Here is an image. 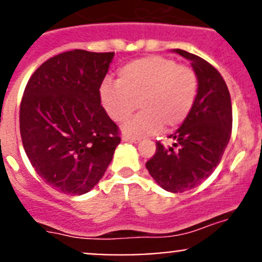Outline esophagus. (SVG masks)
I'll return each instance as SVG.
<instances>
[{"instance_id":"1","label":"esophagus","mask_w":262,"mask_h":262,"mask_svg":"<svg viewBox=\"0 0 262 262\" xmlns=\"http://www.w3.org/2000/svg\"><path fill=\"white\" fill-rule=\"evenodd\" d=\"M124 142H133V143H137V142L141 141L139 137H130V136H123Z\"/></svg>"}]
</instances>
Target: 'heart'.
<instances>
[{
  "label": "heart",
  "mask_w": 262,
  "mask_h": 262,
  "mask_svg": "<svg viewBox=\"0 0 262 262\" xmlns=\"http://www.w3.org/2000/svg\"><path fill=\"white\" fill-rule=\"evenodd\" d=\"M198 87L191 67L162 55H149L124 64L115 83L104 82L100 101L116 123L130 118L139 104L143 112L124 129L132 134H147L162 125L167 130L180 126L194 106Z\"/></svg>",
  "instance_id": "obj_1"
}]
</instances>
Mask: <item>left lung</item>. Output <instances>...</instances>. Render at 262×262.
Segmentation results:
<instances>
[{
	"mask_svg": "<svg viewBox=\"0 0 262 262\" xmlns=\"http://www.w3.org/2000/svg\"><path fill=\"white\" fill-rule=\"evenodd\" d=\"M191 62L199 87L195 104L176 133L175 143H156V153L146 167L162 189L182 192L202 184L219 165L232 132V104L221 73L198 55L175 49Z\"/></svg>",
	"mask_w": 262,
	"mask_h": 262,
	"instance_id": "left-lung-1",
	"label": "left lung"
}]
</instances>
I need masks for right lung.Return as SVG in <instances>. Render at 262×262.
Listing matches in <instances>:
<instances>
[{"label":"right lung","mask_w":262,"mask_h":262,"mask_svg":"<svg viewBox=\"0 0 262 262\" xmlns=\"http://www.w3.org/2000/svg\"><path fill=\"white\" fill-rule=\"evenodd\" d=\"M113 57L114 52L60 53L33 73L24 91V149L36 173L64 194L89 192L120 143V130L100 101Z\"/></svg>","instance_id":"add662e5"}]
</instances>
